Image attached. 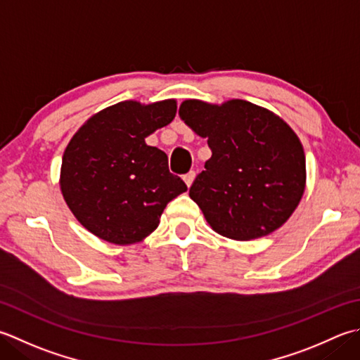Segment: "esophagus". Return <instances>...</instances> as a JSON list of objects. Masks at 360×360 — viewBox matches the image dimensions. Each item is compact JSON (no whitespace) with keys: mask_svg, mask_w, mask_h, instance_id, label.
<instances>
[{"mask_svg":"<svg viewBox=\"0 0 360 360\" xmlns=\"http://www.w3.org/2000/svg\"><path fill=\"white\" fill-rule=\"evenodd\" d=\"M193 179H195V172H188V173H186V174H184V181H186V184H187L188 187L192 186Z\"/></svg>","mask_w":360,"mask_h":360,"instance_id":"1","label":"esophagus"}]
</instances>
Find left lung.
Here are the masks:
<instances>
[{
  "instance_id": "8db88e82",
  "label": "left lung",
  "mask_w": 360,
  "mask_h": 360,
  "mask_svg": "<svg viewBox=\"0 0 360 360\" xmlns=\"http://www.w3.org/2000/svg\"><path fill=\"white\" fill-rule=\"evenodd\" d=\"M179 117L212 150L188 192L212 229L251 240L283 226L306 184L304 151L290 126L243 100H187Z\"/></svg>"
}]
</instances>
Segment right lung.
Returning <instances> with one entry per match:
<instances>
[{
	"label": "right lung",
	"mask_w": 360,
	"mask_h": 360,
	"mask_svg": "<svg viewBox=\"0 0 360 360\" xmlns=\"http://www.w3.org/2000/svg\"><path fill=\"white\" fill-rule=\"evenodd\" d=\"M176 115V101H123L98 112L70 140L60 190L84 228L115 245L140 242L158 228L167 204L186 192L167 154L145 143Z\"/></svg>",
	"instance_id": "right-lung-1"
}]
</instances>
